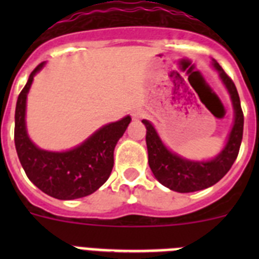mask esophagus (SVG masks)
<instances>
[{"label": "esophagus", "mask_w": 259, "mask_h": 259, "mask_svg": "<svg viewBox=\"0 0 259 259\" xmlns=\"http://www.w3.org/2000/svg\"><path fill=\"white\" fill-rule=\"evenodd\" d=\"M132 115H134V119H141V118H144V115H145V114L143 113V111H135L134 114H132Z\"/></svg>", "instance_id": "esophagus-1"}]
</instances>
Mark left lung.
I'll return each instance as SVG.
<instances>
[{"instance_id":"1","label":"left lung","mask_w":259,"mask_h":259,"mask_svg":"<svg viewBox=\"0 0 259 259\" xmlns=\"http://www.w3.org/2000/svg\"><path fill=\"white\" fill-rule=\"evenodd\" d=\"M212 66L218 71L222 81L228 89L235 110V122L227 144L214 159L207 162L189 161L170 152L163 145L152 123L145 119L143 120L146 127V146L150 170L162 185L179 193L201 191L217 184L236 161L241 145L244 114L240 105L239 93L232 79L224 72L215 59H212Z\"/></svg>"}]
</instances>
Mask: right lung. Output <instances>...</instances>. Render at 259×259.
I'll list each match as a JSON object with an SVG mask.
<instances>
[{"label": "right lung", "instance_id": "1", "mask_svg": "<svg viewBox=\"0 0 259 259\" xmlns=\"http://www.w3.org/2000/svg\"><path fill=\"white\" fill-rule=\"evenodd\" d=\"M42 66L44 63H40L32 71L18 97L14 130L15 149L28 179L44 193L58 200L85 197L109 179L114 166V149L131 123V116L104 125L81 145L67 152L38 149L27 135L26 101L33 76Z\"/></svg>", "mask_w": 259, "mask_h": 259}]
</instances>
